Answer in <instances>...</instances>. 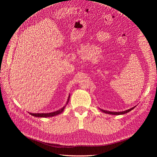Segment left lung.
Instances as JSON below:
<instances>
[{
    "label": "left lung",
    "instance_id": "left-lung-1",
    "mask_svg": "<svg viewBox=\"0 0 157 157\" xmlns=\"http://www.w3.org/2000/svg\"><path fill=\"white\" fill-rule=\"evenodd\" d=\"M131 110V109H129V110H127L126 111H123V112H120V113H117V112H110V111H107L105 110H101L102 112L107 113V114H110V115H124L125 113H127L128 112H129Z\"/></svg>",
    "mask_w": 157,
    "mask_h": 157
}]
</instances>
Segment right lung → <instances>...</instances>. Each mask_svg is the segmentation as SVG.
I'll return each instance as SVG.
<instances>
[{"label":"right lung","mask_w":157,"mask_h":157,"mask_svg":"<svg viewBox=\"0 0 157 157\" xmlns=\"http://www.w3.org/2000/svg\"><path fill=\"white\" fill-rule=\"evenodd\" d=\"M69 98H70V95L69 96V98L67 99V103H66V105L64 107L61 108V109H59V110H58L57 111H55V112H53V113H30V114L32 116L35 117H44V118H46V117H51L56 116V115H59V114L61 113L64 111V109L65 108L66 105H67V103H69Z\"/></svg>","instance_id":"1"}]
</instances>
